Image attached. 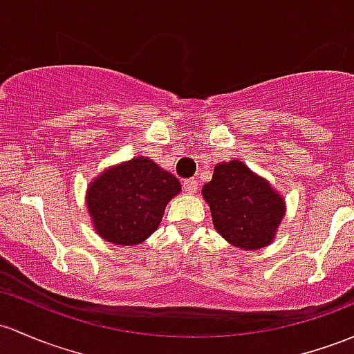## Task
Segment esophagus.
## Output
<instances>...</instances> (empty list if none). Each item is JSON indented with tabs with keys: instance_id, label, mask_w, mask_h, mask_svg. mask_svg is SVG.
<instances>
[{
	"instance_id": "obj_1",
	"label": "esophagus",
	"mask_w": 354,
	"mask_h": 354,
	"mask_svg": "<svg viewBox=\"0 0 354 354\" xmlns=\"http://www.w3.org/2000/svg\"><path fill=\"white\" fill-rule=\"evenodd\" d=\"M182 187H184L185 192L194 194L197 191V180H196V178H187V180L182 182Z\"/></svg>"
}]
</instances>
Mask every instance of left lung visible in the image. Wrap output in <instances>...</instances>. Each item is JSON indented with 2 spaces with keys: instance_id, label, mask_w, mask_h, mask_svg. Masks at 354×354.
<instances>
[{
  "instance_id": "1",
  "label": "left lung",
  "mask_w": 354,
  "mask_h": 354,
  "mask_svg": "<svg viewBox=\"0 0 354 354\" xmlns=\"http://www.w3.org/2000/svg\"><path fill=\"white\" fill-rule=\"evenodd\" d=\"M218 233L241 250L272 243L283 218V199L245 163L223 162L203 187Z\"/></svg>"
}]
</instances>
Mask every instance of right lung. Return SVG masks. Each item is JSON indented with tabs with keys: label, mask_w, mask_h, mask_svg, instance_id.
I'll use <instances>...</instances> for the list:
<instances>
[{
	"label": "right lung",
	"mask_w": 354,
	"mask_h": 354,
	"mask_svg": "<svg viewBox=\"0 0 354 354\" xmlns=\"http://www.w3.org/2000/svg\"><path fill=\"white\" fill-rule=\"evenodd\" d=\"M180 182L155 162L136 157L91 182L87 209L97 234L115 245H138L162 221Z\"/></svg>",
	"instance_id": "right-lung-1"
}]
</instances>
